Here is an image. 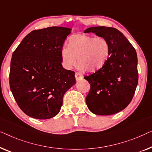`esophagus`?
<instances>
[{
    "mask_svg": "<svg viewBox=\"0 0 152 152\" xmlns=\"http://www.w3.org/2000/svg\"><path fill=\"white\" fill-rule=\"evenodd\" d=\"M75 78L76 79V80H81V79L83 78L82 74L80 73V72H76V73H75Z\"/></svg>",
    "mask_w": 152,
    "mask_h": 152,
    "instance_id": "obj_1",
    "label": "esophagus"
}]
</instances>
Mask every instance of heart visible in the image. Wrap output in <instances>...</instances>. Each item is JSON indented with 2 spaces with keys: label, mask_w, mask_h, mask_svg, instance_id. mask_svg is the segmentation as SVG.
<instances>
[{
  "label": "heart",
  "mask_w": 152,
  "mask_h": 152,
  "mask_svg": "<svg viewBox=\"0 0 152 152\" xmlns=\"http://www.w3.org/2000/svg\"><path fill=\"white\" fill-rule=\"evenodd\" d=\"M110 46L102 37H94L87 34H76L71 36L68 48L61 50L63 66L70 69L76 65L77 58L80 69L95 72L105 65L110 56Z\"/></svg>",
  "instance_id": "1"
}]
</instances>
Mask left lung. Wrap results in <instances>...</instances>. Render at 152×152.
I'll use <instances>...</instances> for the list:
<instances>
[{"mask_svg": "<svg viewBox=\"0 0 152 152\" xmlns=\"http://www.w3.org/2000/svg\"><path fill=\"white\" fill-rule=\"evenodd\" d=\"M92 32L107 40L110 56L98 71L84 77L90 84L86 97L89 110L97 115H112L127 107L138 85V58L135 49L125 36L114 27H89Z\"/></svg>", "mask_w": 152, "mask_h": 152, "instance_id": "8db88e82", "label": "left lung"}]
</instances>
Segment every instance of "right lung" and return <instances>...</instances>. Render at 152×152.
<instances>
[{
	"label": "right lung",
	"mask_w": 152,
	"mask_h": 152,
	"mask_svg": "<svg viewBox=\"0 0 152 152\" xmlns=\"http://www.w3.org/2000/svg\"><path fill=\"white\" fill-rule=\"evenodd\" d=\"M72 29L51 27L27 34L12 54L10 86L20 110L36 119L58 114L65 93L76 83L64 69L61 50Z\"/></svg>",
	"instance_id": "1"
}]
</instances>
